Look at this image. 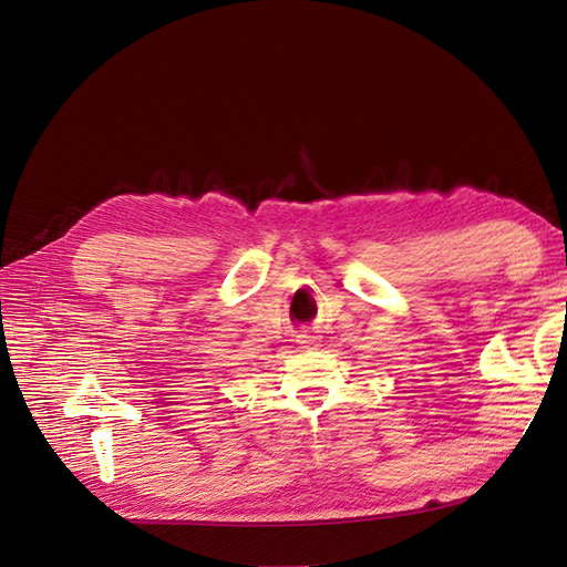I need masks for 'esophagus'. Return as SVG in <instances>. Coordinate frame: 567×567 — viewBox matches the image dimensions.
<instances>
[{"label":"esophagus","instance_id":"esophagus-1","mask_svg":"<svg viewBox=\"0 0 567 567\" xmlns=\"http://www.w3.org/2000/svg\"><path fill=\"white\" fill-rule=\"evenodd\" d=\"M297 341H299L301 346H310V343H316V337H310V334H306V332H303V334H299V337H297Z\"/></svg>","mask_w":567,"mask_h":567}]
</instances>
